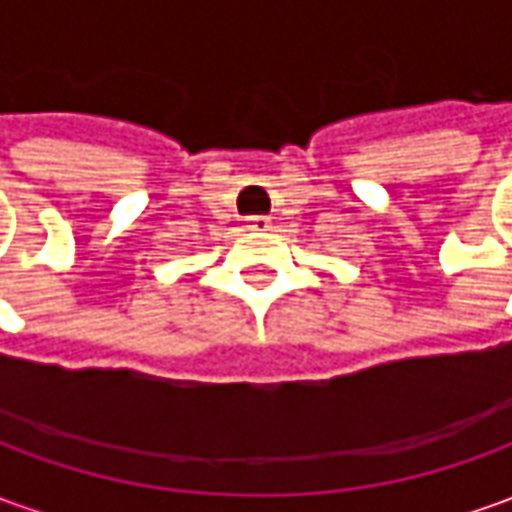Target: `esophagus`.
Here are the masks:
<instances>
[{
  "label": "esophagus",
  "mask_w": 512,
  "mask_h": 512,
  "mask_svg": "<svg viewBox=\"0 0 512 512\" xmlns=\"http://www.w3.org/2000/svg\"><path fill=\"white\" fill-rule=\"evenodd\" d=\"M245 228H248V231H270V228H273V222H270V217L256 214V217H248V220H245Z\"/></svg>",
  "instance_id": "esophagus-1"
}]
</instances>
